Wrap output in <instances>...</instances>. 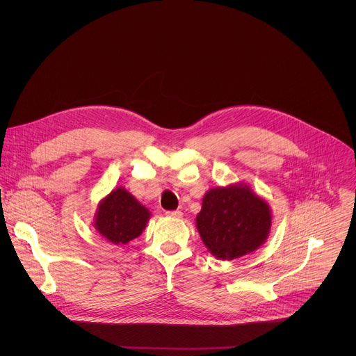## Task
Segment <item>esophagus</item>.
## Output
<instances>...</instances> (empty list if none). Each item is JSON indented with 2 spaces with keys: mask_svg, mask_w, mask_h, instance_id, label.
Returning a JSON list of instances; mask_svg holds the SVG:
<instances>
[{
  "mask_svg": "<svg viewBox=\"0 0 356 356\" xmlns=\"http://www.w3.org/2000/svg\"><path fill=\"white\" fill-rule=\"evenodd\" d=\"M166 216H168V217H172V218H181L183 213L179 211V210H176V211H166Z\"/></svg>",
  "mask_w": 356,
  "mask_h": 356,
  "instance_id": "34e87169",
  "label": "esophagus"
}]
</instances>
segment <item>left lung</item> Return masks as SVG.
<instances>
[{"instance_id": "8db88e82", "label": "left lung", "mask_w": 356, "mask_h": 356, "mask_svg": "<svg viewBox=\"0 0 356 356\" xmlns=\"http://www.w3.org/2000/svg\"><path fill=\"white\" fill-rule=\"evenodd\" d=\"M195 225L213 257L232 261L265 243L272 227V211L249 186L236 183L206 193Z\"/></svg>"}]
</instances>
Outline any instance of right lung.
Returning <instances> with one entry per match:
<instances>
[{
	"label": "right lung",
	"instance_id": "right-lung-1",
	"mask_svg": "<svg viewBox=\"0 0 356 356\" xmlns=\"http://www.w3.org/2000/svg\"><path fill=\"white\" fill-rule=\"evenodd\" d=\"M150 218V211L124 187L114 188L99 201L94 228L114 245H125L138 238Z\"/></svg>",
	"mask_w": 356,
	"mask_h": 356
}]
</instances>
